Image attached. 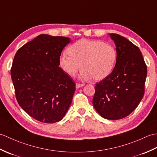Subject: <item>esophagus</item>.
<instances>
[{"label": "esophagus", "mask_w": 157, "mask_h": 157, "mask_svg": "<svg viewBox=\"0 0 157 157\" xmlns=\"http://www.w3.org/2000/svg\"><path fill=\"white\" fill-rule=\"evenodd\" d=\"M84 86V84H79V83H77V84H75V87H76V88H79Z\"/></svg>", "instance_id": "34e87169"}]
</instances>
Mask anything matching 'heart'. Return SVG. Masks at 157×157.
Masks as SVG:
<instances>
[{
	"mask_svg": "<svg viewBox=\"0 0 157 157\" xmlns=\"http://www.w3.org/2000/svg\"><path fill=\"white\" fill-rule=\"evenodd\" d=\"M60 56L59 65L67 75L73 77L83 69V79L101 81L111 74L117 59L115 46L100 40L81 39Z\"/></svg>",
	"mask_w": 157,
	"mask_h": 157,
	"instance_id": "b5f03b06",
	"label": "heart"
}]
</instances>
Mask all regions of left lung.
<instances>
[{
    "label": "left lung",
    "mask_w": 157,
    "mask_h": 157,
    "mask_svg": "<svg viewBox=\"0 0 157 157\" xmlns=\"http://www.w3.org/2000/svg\"><path fill=\"white\" fill-rule=\"evenodd\" d=\"M109 36L117 59L111 74L96 84L92 103L103 118L117 120L129 115L142 101L147 67L138 46L119 34Z\"/></svg>",
    "instance_id": "8db88e82"
}]
</instances>
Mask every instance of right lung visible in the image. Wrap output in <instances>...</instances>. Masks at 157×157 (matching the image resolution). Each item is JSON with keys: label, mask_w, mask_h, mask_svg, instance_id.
<instances>
[{"label": "right lung", "mask_w": 157, "mask_h": 157, "mask_svg": "<svg viewBox=\"0 0 157 157\" xmlns=\"http://www.w3.org/2000/svg\"><path fill=\"white\" fill-rule=\"evenodd\" d=\"M70 39L38 36L16 52L11 69L16 99L32 117L53 123L67 112L75 84L59 67V59Z\"/></svg>", "instance_id": "1"}]
</instances>
